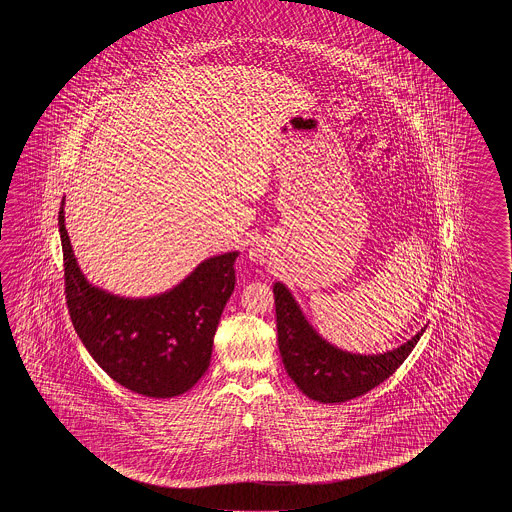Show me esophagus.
I'll list each match as a JSON object with an SVG mask.
<instances>
[{"instance_id": "1", "label": "esophagus", "mask_w": 512, "mask_h": 512, "mask_svg": "<svg viewBox=\"0 0 512 512\" xmlns=\"http://www.w3.org/2000/svg\"><path fill=\"white\" fill-rule=\"evenodd\" d=\"M251 258L252 260H258V258H260V254H256V252H251Z\"/></svg>"}]
</instances>
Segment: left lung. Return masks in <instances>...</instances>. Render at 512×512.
Returning <instances> with one entry per match:
<instances>
[{"instance_id":"8db88e82","label":"left lung","mask_w":512,"mask_h":512,"mask_svg":"<svg viewBox=\"0 0 512 512\" xmlns=\"http://www.w3.org/2000/svg\"><path fill=\"white\" fill-rule=\"evenodd\" d=\"M278 348L294 384L320 403H346L386 381L412 353L425 327L403 346L379 355H357L331 346L305 320L283 283L272 285Z\"/></svg>"}]
</instances>
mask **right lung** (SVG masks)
<instances>
[{
    "instance_id": "obj_1",
    "label": "right lung",
    "mask_w": 512,
    "mask_h": 512,
    "mask_svg": "<svg viewBox=\"0 0 512 512\" xmlns=\"http://www.w3.org/2000/svg\"><path fill=\"white\" fill-rule=\"evenodd\" d=\"M67 309L78 337L113 381L146 397L188 392L207 371L219 318L234 291L238 252L199 263L174 289L124 298L87 282L58 212Z\"/></svg>"
}]
</instances>
